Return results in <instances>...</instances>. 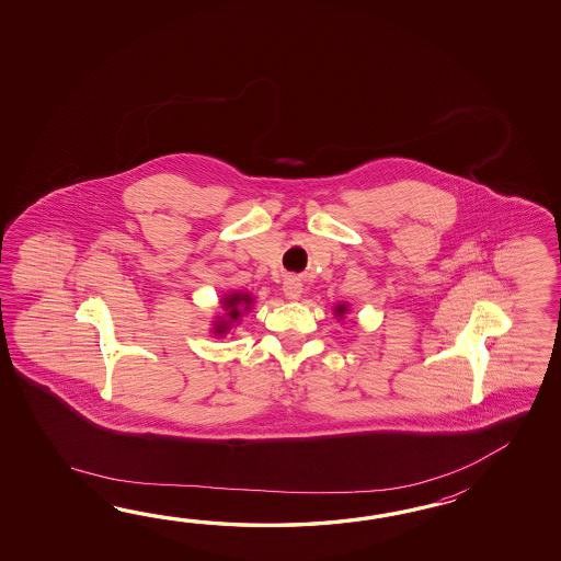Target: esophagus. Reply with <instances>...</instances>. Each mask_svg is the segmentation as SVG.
<instances>
[{"instance_id": "1", "label": "esophagus", "mask_w": 561, "mask_h": 561, "mask_svg": "<svg viewBox=\"0 0 561 561\" xmlns=\"http://www.w3.org/2000/svg\"><path fill=\"white\" fill-rule=\"evenodd\" d=\"M283 290H285L286 298L295 300L302 293V283L298 280L297 276H288L285 283H283Z\"/></svg>"}]
</instances>
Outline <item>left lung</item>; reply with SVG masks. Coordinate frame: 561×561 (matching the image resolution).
Segmentation results:
<instances>
[{"instance_id": "1", "label": "left lung", "mask_w": 561, "mask_h": 561, "mask_svg": "<svg viewBox=\"0 0 561 561\" xmlns=\"http://www.w3.org/2000/svg\"><path fill=\"white\" fill-rule=\"evenodd\" d=\"M334 312H336V314H343V312H345V307L341 305V307H336V310H334Z\"/></svg>"}]
</instances>
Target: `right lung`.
Wrapping results in <instances>:
<instances>
[{
    "instance_id": "right-lung-1",
    "label": "right lung",
    "mask_w": 561,
    "mask_h": 561,
    "mask_svg": "<svg viewBox=\"0 0 561 561\" xmlns=\"http://www.w3.org/2000/svg\"><path fill=\"white\" fill-rule=\"evenodd\" d=\"M251 302V297H247V295H240V293H234V295H228L225 298V309L230 310L228 312V317L230 319H239V305H249ZM249 309V307H244V310ZM218 333H222V327H218Z\"/></svg>"
}]
</instances>
